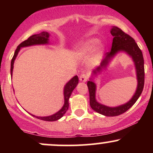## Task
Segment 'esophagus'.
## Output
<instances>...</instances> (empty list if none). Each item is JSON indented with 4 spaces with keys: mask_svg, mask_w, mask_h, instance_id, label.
<instances>
[{
    "mask_svg": "<svg viewBox=\"0 0 153 153\" xmlns=\"http://www.w3.org/2000/svg\"><path fill=\"white\" fill-rule=\"evenodd\" d=\"M79 79H80V80L81 82L87 81V80H88V75L87 74H85V73H82V74L80 75V78H79Z\"/></svg>",
    "mask_w": 153,
    "mask_h": 153,
    "instance_id": "esophagus-1",
    "label": "esophagus"
}]
</instances>
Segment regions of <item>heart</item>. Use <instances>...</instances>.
Listing matches in <instances>:
<instances>
[{
    "label": "heart",
    "mask_w": 153,
    "mask_h": 153,
    "mask_svg": "<svg viewBox=\"0 0 153 153\" xmlns=\"http://www.w3.org/2000/svg\"><path fill=\"white\" fill-rule=\"evenodd\" d=\"M99 42V41L97 39H88L83 42L78 47V48L77 49V53H78V54L80 57H85V56L88 55V54L96 48V47L97 46ZM100 52H101V49L99 48L98 50L96 51L94 57L91 59V62L92 65H95L97 63Z\"/></svg>",
    "instance_id": "obj_1"
}]
</instances>
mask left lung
<instances>
[{
	"mask_svg": "<svg viewBox=\"0 0 153 153\" xmlns=\"http://www.w3.org/2000/svg\"><path fill=\"white\" fill-rule=\"evenodd\" d=\"M111 34L113 36L111 50L109 52H106V57L103 59L101 65L98 67L92 73V77L87 82L90 97V105L93 110L101 114L106 117H115L119 116L130 108L143 92L144 83H145V68H144V59L143 52L139 48L137 44L131 36L124 32L122 29L117 26H113L111 29ZM120 51H124L132 57L135 62V69L138 79V87L134 96L127 103L116 107H109L101 105L95 100L96 86L93 82V77L100 74L103 69H105L112 57Z\"/></svg>",
	"mask_w": 153,
	"mask_h": 153,
	"instance_id": "left-lung-1",
	"label": "left lung"
}]
</instances>
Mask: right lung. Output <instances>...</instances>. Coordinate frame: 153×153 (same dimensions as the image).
<instances>
[{"label": "right lung", "mask_w": 153, "mask_h": 153, "mask_svg": "<svg viewBox=\"0 0 153 153\" xmlns=\"http://www.w3.org/2000/svg\"><path fill=\"white\" fill-rule=\"evenodd\" d=\"M49 36H50V34L48 32H47V31H42V32L39 33L38 34H34L32 36H29L27 39L23 42L21 43L17 47L16 50L15 51L14 55H13V58L11 59V62H10V75H11V76L12 73H13V64H14L15 59L16 57L19 52L20 51V49L22 48V47L32 46V45H47V44H49ZM78 83V78L77 75H75L70 81L67 82L64 88L65 103L62 108L59 111L54 114L53 115L49 116V117H36V116L32 115L33 117H35L36 118L41 119V120L47 121V122H54V121L58 120L61 117H62L63 115L65 114V112L68 109V107H69V102H68V101H69L70 97H71L72 92L75 88V87L77 86Z\"/></svg>", "instance_id": "right-lung-1"}]
</instances>
